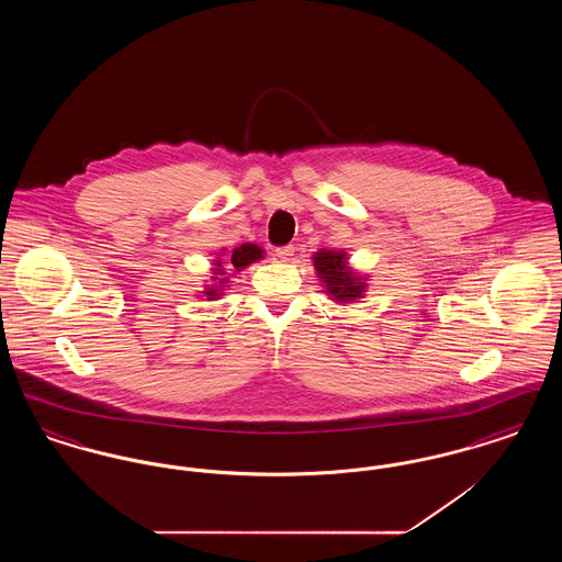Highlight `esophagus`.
<instances>
[{
  "label": "esophagus",
  "mask_w": 562,
  "mask_h": 562,
  "mask_svg": "<svg viewBox=\"0 0 562 562\" xmlns=\"http://www.w3.org/2000/svg\"><path fill=\"white\" fill-rule=\"evenodd\" d=\"M293 255V244H286V246H278V248H276V257H278V259H282V261H289Z\"/></svg>",
  "instance_id": "34e87169"
}]
</instances>
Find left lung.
<instances>
[{
  "label": "left lung",
  "instance_id": "1",
  "mask_svg": "<svg viewBox=\"0 0 562 562\" xmlns=\"http://www.w3.org/2000/svg\"><path fill=\"white\" fill-rule=\"evenodd\" d=\"M316 269L321 273L326 291L333 294L337 301L346 303L356 296H360L364 284L349 271L346 266V257L341 252H333V250H322L314 257Z\"/></svg>",
  "mask_w": 562,
  "mask_h": 562
}]
</instances>
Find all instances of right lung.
Returning <instances> with one entry per match:
<instances>
[{
	"instance_id": "obj_1",
	"label": "right lung",
	"mask_w": 562,
	"mask_h": 562,
	"mask_svg": "<svg viewBox=\"0 0 562 562\" xmlns=\"http://www.w3.org/2000/svg\"><path fill=\"white\" fill-rule=\"evenodd\" d=\"M261 248L257 246V244H241L240 248H234V252H232V259L227 261L229 263V268L234 266V269L246 268L248 263H252V261H257V259H261ZM216 291H209V296H214Z\"/></svg>"
}]
</instances>
